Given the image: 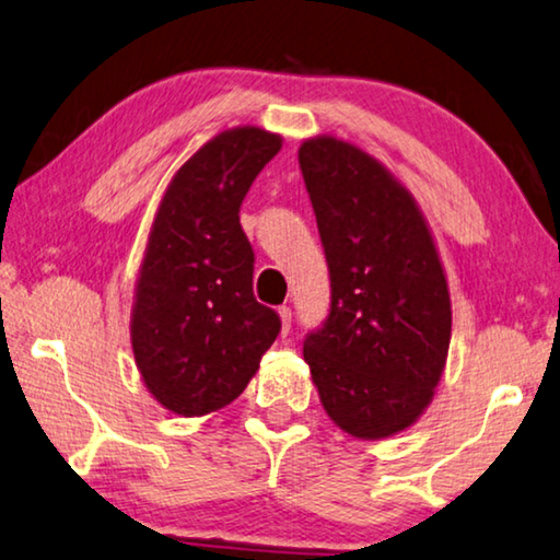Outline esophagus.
Here are the masks:
<instances>
[{"mask_svg": "<svg viewBox=\"0 0 560 560\" xmlns=\"http://www.w3.org/2000/svg\"><path fill=\"white\" fill-rule=\"evenodd\" d=\"M279 316H281V334L287 336L291 331V308L279 306Z\"/></svg>", "mask_w": 560, "mask_h": 560, "instance_id": "34e87169", "label": "esophagus"}]
</instances>
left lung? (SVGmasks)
Here are the masks:
<instances>
[{
	"instance_id": "8db88e82",
	"label": "left lung",
	"mask_w": 560,
	"mask_h": 560,
	"mask_svg": "<svg viewBox=\"0 0 560 560\" xmlns=\"http://www.w3.org/2000/svg\"><path fill=\"white\" fill-rule=\"evenodd\" d=\"M299 166L331 281L304 359L336 425L386 439L433 398L451 341L448 283L413 197L374 156L316 137Z\"/></svg>"
}]
</instances>
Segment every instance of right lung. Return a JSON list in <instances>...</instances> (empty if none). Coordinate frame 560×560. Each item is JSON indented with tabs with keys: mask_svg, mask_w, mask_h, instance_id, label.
Segmentation results:
<instances>
[{
	"mask_svg": "<svg viewBox=\"0 0 560 560\" xmlns=\"http://www.w3.org/2000/svg\"><path fill=\"white\" fill-rule=\"evenodd\" d=\"M281 137L221 131L179 172L159 203L141 264L131 346L164 408L203 416L232 404L277 341L281 318L254 296V248L238 209Z\"/></svg>",
	"mask_w": 560,
	"mask_h": 560,
	"instance_id": "1",
	"label": "right lung"
}]
</instances>
